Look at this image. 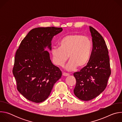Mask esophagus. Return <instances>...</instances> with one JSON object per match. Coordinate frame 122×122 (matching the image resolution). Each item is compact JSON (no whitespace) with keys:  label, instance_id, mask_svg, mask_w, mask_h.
Wrapping results in <instances>:
<instances>
[{"label":"esophagus","instance_id":"obj_1","mask_svg":"<svg viewBox=\"0 0 122 122\" xmlns=\"http://www.w3.org/2000/svg\"><path fill=\"white\" fill-rule=\"evenodd\" d=\"M63 76H69V74L68 73L64 72V73H63Z\"/></svg>","mask_w":122,"mask_h":122}]
</instances>
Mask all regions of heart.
<instances>
[{"label":"heart","instance_id":"heart-1","mask_svg":"<svg viewBox=\"0 0 122 122\" xmlns=\"http://www.w3.org/2000/svg\"><path fill=\"white\" fill-rule=\"evenodd\" d=\"M59 47L51 51L54 63L63 66L68 60L70 61L66 69L72 71L77 66L82 68L90 60L93 51V42L88 37L78 34L68 35L59 42Z\"/></svg>","mask_w":122,"mask_h":122}]
</instances>
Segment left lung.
<instances>
[{
    "label": "left lung",
    "mask_w": 122,
    "mask_h": 122,
    "mask_svg": "<svg viewBox=\"0 0 122 122\" xmlns=\"http://www.w3.org/2000/svg\"><path fill=\"white\" fill-rule=\"evenodd\" d=\"M93 42V51L90 61L81 71L73 75L76 80L75 95L83 101L90 100L105 89L111 74L109 51L101 35L89 26Z\"/></svg>",
    "instance_id": "left-lung-1"
}]
</instances>
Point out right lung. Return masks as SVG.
Listing matches in <instances>:
<instances>
[{
	"mask_svg": "<svg viewBox=\"0 0 122 122\" xmlns=\"http://www.w3.org/2000/svg\"><path fill=\"white\" fill-rule=\"evenodd\" d=\"M62 30L55 27L34 28L16 52L12 72L17 89L29 101L40 103L45 100L61 77V71L51 63L45 49L51 50L52 39Z\"/></svg>",
	"mask_w": 122,
	"mask_h": 122,
	"instance_id": "add662e5",
	"label": "right lung"
}]
</instances>
